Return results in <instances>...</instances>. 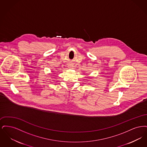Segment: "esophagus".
<instances>
[{
	"label": "esophagus",
	"mask_w": 147,
	"mask_h": 147,
	"mask_svg": "<svg viewBox=\"0 0 147 147\" xmlns=\"http://www.w3.org/2000/svg\"><path fill=\"white\" fill-rule=\"evenodd\" d=\"M69 68H72L71 65H69Z\"/></svg>",
	"instance_id": "34e87169"
}]
</instances>
